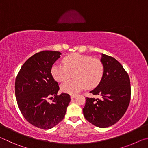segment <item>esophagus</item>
<instances>
[{"label":"esophagus","mask_w":148,"mask_h":148,"mask_svg":"<svg viewBox=\"0 0 148 148\" xmlns=\"http://www.w3.org/2000/svg\"><path fill=\"white\" fill-rule=\"evenodd\" d=\"M76 96H77L76 95H71V99H74V98H76Z\"/></svg>","instance_id":"1"}]
</instances>
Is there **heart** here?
<instances>
[{
	"mask_svg": "<svg viewBox=\"0 0 148 148\" xmlns=\"http://www.w3.org/2000/svg\"><path fill=\"white\" fill-rule=\"evenodd\" d=\"M64 64L56 63L51 68L55 79L63 82L74 74L75 79L62 84L61 89L66 93L74 95L87 87L93 88L99 84L104 67L101 60L91 56L74 53L64 57Z\"/></svg>",
	"mask_w": 148,
	"mask_h": 148,
	"instance_id": "b5f03b06",
	"label": "heart"
}]
</instances>
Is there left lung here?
<instances>
[{
    "label": "left lung",
    "mask_w": 148,
    "mask_h": 148,
    "mask_svg": "<svg viewBox=\"0 0 148 148\" xmlns=\"http://www.w3.org/2000/svg\"><path fill=\"white\" fill-rule=\"evenodd\" d=\"M104 71L99 84L90 93L100 99L86 98L83 108L87 121L100 128H106L119 121L131 101V82L127 72L114 57L102 54Z\"/></svg>",
    "instance_id": "left-lung-1"
}]
</instances>
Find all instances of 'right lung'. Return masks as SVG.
Instances as JSON below:
<instances>
[{
	"label": "right lung",
	"mask_w": 148,
	"mask_h": 148,
	"mask_svg": "<svg viewBox=\"0 0 148 148\" xmlns=\"http://www.w3.org/2000/svg\"><path fill=\"white\" fill-rule=\"evenodd\" d=\"M61 55L56 51L33 55L16 79L15 93L20 111L27 121L42 129H51L61 122L71 101L69 94L57 95L59 87L51 74L52 66ZM52 98L50 103L49 100Z\"/></svg>",
	"instance_id": "add662e5"
}]
</instances>
